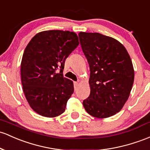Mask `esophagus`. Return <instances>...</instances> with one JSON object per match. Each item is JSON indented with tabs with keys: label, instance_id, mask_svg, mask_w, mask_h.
<instances>
[{
	"label": "esophagus",
	"instance_id": "esophagus-1",
	"mask_svg": "<svg viewBox=\"0 0 150 150\" xmlns=\"http://www.w3.org/2000/svg\"><path fill=\"white\" fill-rule=\"evenodd\" d=\"M78 86V82H74V87H75V89H76Z\"/></svg>",
	"mask_w": 150,
	"mask_h": 150
}]
</instances>
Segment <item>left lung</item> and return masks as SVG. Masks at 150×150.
Wrapping results in <instances>:
<instances>
[{"label": "left lung", "mask_w": 150, "mask_h": 150, "mask_svg": "<svg viewBox=\"0 0 150 150\" xmlns=\"http://www.w3.org/2000/svg\"><path fill=\"white\" fill-rule=\"evenodd\" d=\"M78 36L90 71V95L83 106L95 117H109L120 111L129 96L134 78L130 57L112 38L98 33Z\"/></svg>", "instance_id": "1"}]
</instances>
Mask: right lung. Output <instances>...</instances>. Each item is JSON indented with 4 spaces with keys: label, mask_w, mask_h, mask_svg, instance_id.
Here are the masks:
<instances>
[{
    "label": "right lung",
    "mask_w": 150,
    "mask_h": 150,
    "mask_svg": "<svg viewBox=\"0 0 150 150\" xmlns=\"http://www.w3.org/2000/svg\"><path fill=\"white\" fill-rule=\"evenodd\" d=\"M78 45L76 33L59 30L39 33L28 44L21 62V82L26 100L38 114L55 117L65 112L74 87L62 72L65 60Z\"/></svg>",
    "instance_id": "obj_1"
}]
</instances>
